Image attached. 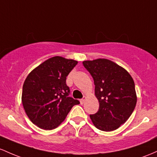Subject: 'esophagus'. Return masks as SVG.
I'll use <instances>...</instances> for the list:
<instances>
[{
	"label": "esophagus",
	"mask_w": 157,
	"mask_h": 157,
	"mask_svg": "<svg viewBox=\"0 0 157 157\" xmlns=\"http://www.w3.org/2000/svg\"><path fill=\"white\" fill-rule=\"evenodd\" d=\"M86 98H86V96H84V97L80 100V102H81V104H82V105H83V104L84 103V101H85Z\"/></svg>",
	"instance_id": "1"
}]
</instances>
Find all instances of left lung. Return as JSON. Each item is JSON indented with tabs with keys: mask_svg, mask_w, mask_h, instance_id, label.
<instances>
[{
	"mask_svg": "<svg viewBox=\"0 0 157 157\" xmlns=\"http://www.w3.org/2000/svg\"><path fill=\"white\" fill-rule=\"evenodd\" d=\"M92 75L99 109L90 115L93 124L103 131H113L124 124L136 105L135 84L131 75L113 61L105 59L84 61Z\"/></svg>",
	"mask_w": 157,
	"mask_h": 157,
	"instance_id": "left-lung-1",
	"label": "left lung"
}]
</instances>
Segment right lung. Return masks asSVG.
Segmentation results:
<instances>
[{
  "instance_id": "1",
  "label": "right lung",
  "mask_w": 157,
  "mask_h": 157,
  "mask_svg": "<svg viewBox=\"0 0 157 157\" xmlns=\"http://www.w3.org/2000/svg\"><path fill=\"white\" fill-rule=\"evenodd\" d=\"M78 61L55 56L35 68L24 81L22 104L30 121L44 130L55 129L74 105L80 102L70 97L66 84L68 74Z\"/></svg>"
}]
</instances>
